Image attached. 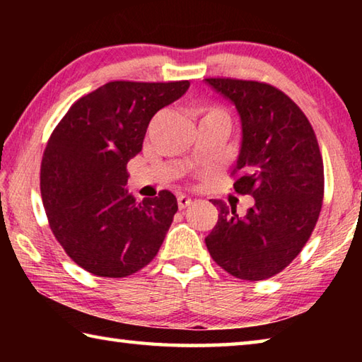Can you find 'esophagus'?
<instances>
[{
    "label": "esophagus",
    "instance_id": "34e87169",
    "mask_svg": "<svg viewBox=\"0 0 362 362\" xmlns=\"http://www.w3.org/2000/svg\"><path fill=\"white\" fill-rule=\"evenodd\" d=\"M192 203H193L192 198H188L185 194L177 196V206H179V209H185V207H188Z\"/></svg>",
    "mask_w": 362,
    "mask_h": 362
}]
</instances>
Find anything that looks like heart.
<instances>
[{"label": "heart", "mask_w": 362, "mask_h": 362, "mask_svg": "<svg viewBox=\"0 0 362 362\" xmlns=\"http://www.w3.org/2000/svg\"><path fill=\"white\" fill-rule=\"evenodd\" d=\"M192 113L196 118H207V116H222V118L228 119V115L223 108H220L217 105H211V103H196V105L192 108Z\"/></svg>", "instance_id": "obj_1"}]
</instances>
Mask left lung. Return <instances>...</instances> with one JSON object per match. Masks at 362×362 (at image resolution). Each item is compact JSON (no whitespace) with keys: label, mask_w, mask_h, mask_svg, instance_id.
Masks as SVG:
<instances>
[{"label":"left lung","mask_w":362,"mask_h":362,"mask_svg":"<svg viewBox=\"0 0 362 362\" xmlns=\"http://www.w3.org/2000/svg\"><path fill=\"white\" fill-rule=\"evenodd\" d=\"M236 107L243 142L233 188L250 194L244 217L236 206L211 199L218 220L206 246L218 267L246 281L272 278L303 249L320 217L324 166L308 118L272 84L231 78H206Z\"/></svg>","instance_id":"8db88e82"}]
</instances>
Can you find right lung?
<instances>
[{
  "label": "right lung",
  "instance_id": "obj_1",
  "mask_svg": "<svg viewBox=\"0 0 362 362\" xmlns=\"http://www.w3.org/2000/svg\"><path fill=\"white\" fill-rule=\"evenodd\" d=\"M189 81H110L70 107L47 140L41 198L47 222L70 259L102 278H124L155 259L179 209L163 189L136 203L124 188L127 163L142 150L158 110Z\"/></svg>",
  "mask_w": 362,
  "mask_h": 362
}]
</instances>
